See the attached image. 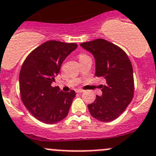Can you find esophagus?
<instances>
[{"label": "esophagus", "mask_w": 156, "mask_h": 156, "mask_svg": "<svg viewBox=\"0 0 156 156\" xmlns=\"http://www.w3.org/2000/svg\"><path fill=\"white\" fill-rule=\"evenodd\" d=\"M84 90L83 89H80V88H78V89H76V92H78V93H82V92H84Z\"/></svg>", "instance_id": "1"}]
</instances>
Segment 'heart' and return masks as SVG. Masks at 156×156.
Here are the masks:
<instances>
[{"label": "heart", "instance_id": "heart-1", "mask_svg": "<svg viewBox=\"0 0 156 156\" xmlns=\"http://www.w3.org/2000/svg\"><path fill=\"white\" fill-rule=\"evenodd\" d=\"M83 56H85V55H83V54H81V55H79V56H78V58H81V57H83Z\"/></svg>", "mask_w": 156, "mask_h": 156}]
</instances>
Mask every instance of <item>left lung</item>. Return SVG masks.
Returning a JSON list of instances; mask_svg holds the SVG:
<instances>
[{"instance_id": "left-lung-1", "label": "left lung", "mask_w": 156, "mask_h": 156, "mask_svg": "<svg viewBox=\"0 0 156 156\" xmlns=\"http://www.w3.org/2000/svg\"><path fill=\"white\" fill-rule=\"evenodd\" d=\"M80 45L94 55L96 76L105 79V85L101 87L102 95H97L94 102L88 105L90 114L101 122H112L120 116L133 98L132 63L121 48L105 39Z\"/></svg>"}]
</instances>
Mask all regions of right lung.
<instances>
[{"label": "right lung", "instance_id": "obj_1", "mask_svg": "<svg viewBox=\"0 0 156 156\" xmlns=\"http://www.w3.org/2000/svg\"><path fill=\"white\" fill-rule=\"evenodd\" d=\"M77 47L75 43L48 41L32 51L21 66V101L30 114L44 123L55 124L68 115L75 91L63 92L51 83L60 73L62 62Z\"/></svg>", "mask_w": 156, "mask_h": 156}]
</instances>
